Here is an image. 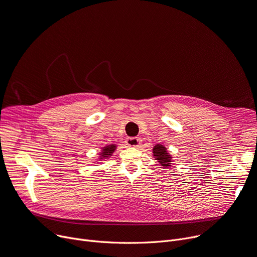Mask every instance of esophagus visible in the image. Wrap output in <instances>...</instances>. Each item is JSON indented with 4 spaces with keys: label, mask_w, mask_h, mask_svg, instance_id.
I'll list each match as a JSON object with an SVG mask.
<instances>
[{
    "label": "esophagus",
    "mask_w": 257,
    "mask_h": 257,
    "mask_svg": "<svg viewBox=\"0 0 257 257\" xmlns=\"http://www.w3.org/2000/svg\"><path fill=\"white\" fill-rule=\"evenodd\" d=\"M125 143H126V145L131 146V148H138V146H140V144H141V139L137 138V137H131V138L126 139Z\"/></svg>",
    "instance_id": "obj_1"
}]
</instances>
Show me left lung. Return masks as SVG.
<instances>
[{
  "instance_id": "1",
  "label": "left lung",
  "mask_w": 257,
  "mask_h": 257,
  "mask_svg": "<svg viewBox=\"0 0 257 257\" xmlns=\"http://www.w3.org/2000/svg\"><path fill=\"white\" fill-rule=\"evenodd\" d=\"M153 155L155 160L163 168H168L172 166L173 156L167 152V148L162 144H156L153 148Z\"/></svg>"
}]
</instances>
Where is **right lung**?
<instances>
[{
  "label": "right lung",
  "instance_id": "right-lung-1",
  "mask_svg": "<svg viewBox=\"0 0 257 257\" xmlns=\"http://www.w3.org/2000/svg\"><path fill=\"white\" fill-rule=\"evenodd\" d=\"M117 149V145L116 144H107L105 146H103V148H101L100 152H99V157L98 159H97V161L93 162L94 164H98V163H101L100 161L102 160H106V159H108L111 156H113L114 152L116 151Z\"/></svg>",
  "mask_w": 257,
  "mask_h": 257
}]
</instances>
